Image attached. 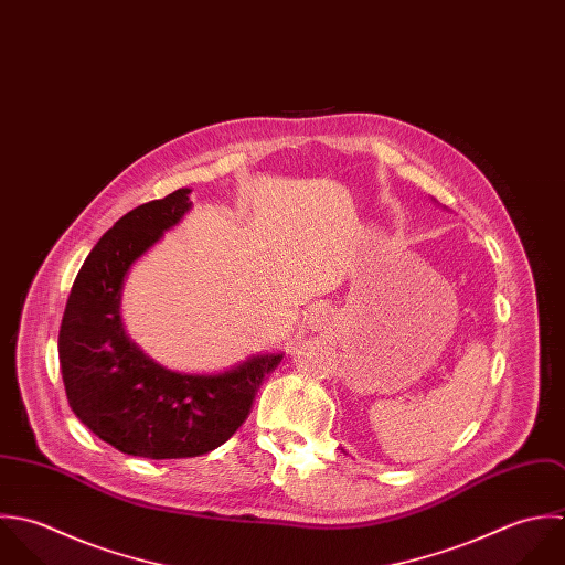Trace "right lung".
Returning <instances> with one entry per match:
<instances>
[{"instance_id": "add662e5", "label": "right lung", "mask_w": 565, "mask_h": 565, "mask_svg": "<svg viewBox=\"0 0 565 565\" xmlns=\"http://www.w3.org/2000/svg\"><path fill=\"white\" fill-rule=\"evenodd\" d=\"M190 189L142 203L109 227L85 258L61 322L58 360L72 412L122 454L192 458L223 445L282 360L267 353L218 375L173 373L125 333L120 294L131 265L192 207Z\"/></svg>"}]
</instances>
